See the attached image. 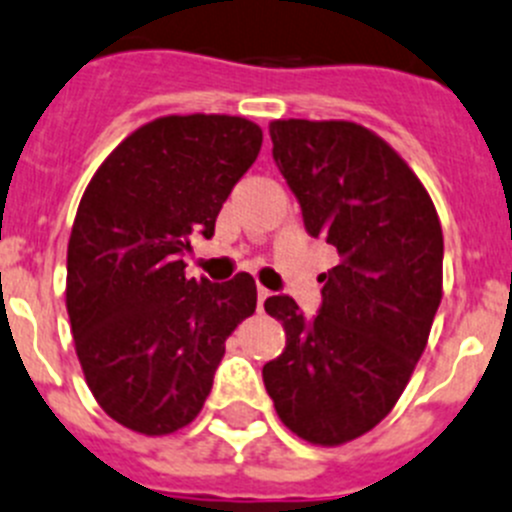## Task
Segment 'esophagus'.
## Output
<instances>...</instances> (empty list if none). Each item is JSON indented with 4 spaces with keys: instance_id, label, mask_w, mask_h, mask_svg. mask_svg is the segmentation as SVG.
I'll return each mask as SVG.
<instances>
[{
    "instance_id": "obj_1",
    "label": "esophagus",
    "mask_w": 512,
    "mask_h": 512,
    "mask_svg": "<svg viewBox=\"0 0 512 512\" xmlns=\"http://www.w3.org/2000/svg\"><path fill=\"white\" fill-rule=\"evenodd\" d=\"M270 290H267V288H262V285H257V308H260L262 310V305H265V300L267 298H270Z\"/></svg>"
}]
</instances>
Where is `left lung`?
<instances>
[{"instance_id":"left-lung-1","label":"left lung","mask_w":512,"mask_h":512,"mask_svg":"<svg viewBox=\"0 0 512 512\" xmlns=\"http://www.w3.org/2000/svg\"><path fill=\"white\" fill-rule=\"evenodd\" d=\"M272 156L313 237L336 247L323 305L305 321L288 295L265 310L285 348L262 366L280 422L338 447L371 432L407 389L442 300V224L419 176L353 121L270 123Z\"/></svg>"}]
</instances>
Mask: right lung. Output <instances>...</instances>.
<instances>
[{
  "label": "right lung",
  "instance_id": "add662e5",
  "mask_svg": "<svg viewBox=\"0 0 512 512\" xmlns=\"http://www.w3.org/2000/svg\"><path fill=\"white\" fill-rule=\"evenodd\" d=\"M262 128L242 116H161L98 166L68 242L70 328L105 414L146 437L197 419L224 341L255 313L252 275H184V252L255 164Z\"/></svg>",
  "mask_w": 512,
  "mask_h": 512
}]
</instances>
